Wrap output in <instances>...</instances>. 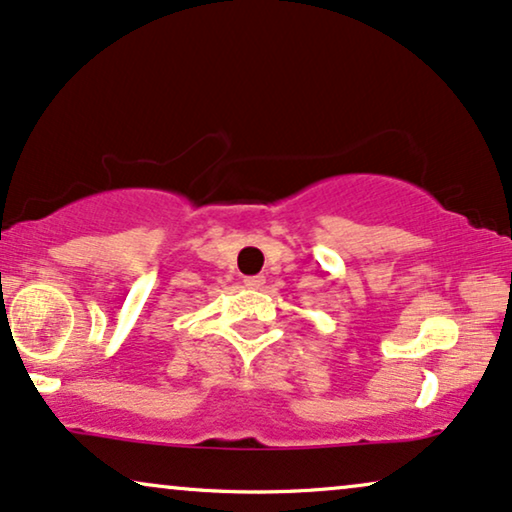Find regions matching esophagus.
<instances>
[{"instance_id":"1","label":"esophagus","mask_w":512,"mask_h":512,"mask_svg":"<svg viewBox=\"0 0 512 512\" xmlns=\"http://www.w3.org/2000/svg\"><path fill=\"white\" fill-rule=\"evenodd\" d=\"M244 284H247L249 289H261L265 284V277L263 275H251V277H244Z\"/></svg>"}]
</instances>
